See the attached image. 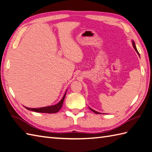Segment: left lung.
<instances>
[{
  "label": "left lung",
  "mask_w": 152,
  "mask_h": 152,
  "mask_svg": "<svg viewBox=\"0 0 152 152\" xmlns=\"http://www.w3.org/2000/svg\"><path fill=\"white\" fill-rule=\"evenodd\" d=\"M132 44H133V46H134V49H135V50L136 51V52L138 54H139V52H138V51H137V48H136V46H135V42H134V40H132ZM140 56V55H139ZM90 109L92 111V112H94L95 113H97V114H99L100 113L99 112H96V111H95L94 110H93V109H91V108H90Z\"/></svg>",
  "instance_id": "8db88e82"
}]
</instances>
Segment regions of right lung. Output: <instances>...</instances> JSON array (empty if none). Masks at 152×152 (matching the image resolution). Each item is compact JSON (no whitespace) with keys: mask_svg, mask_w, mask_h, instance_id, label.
Wrapping results in <instances>:
<instances>
[{"mask_svg":"<svg viewBox=\"0 0 152 152\" xmlns=\"http://www.w3.org/2000/svg\"><path fill=\"white\" fill-rule=\"evenodd\" d=\"M66 91L64 95V97H62V99H61V101L55 105L46 106V107H42V108H27V107H25V108L28 110H31V111H33V112H39V113H57L62 108V104H63V102H64V100L65 98V96H66Z\"/></svg>","mask_w":152,"mask_h":152,"instance_id":"obj_1","label":"right lung"}]
</instances>
